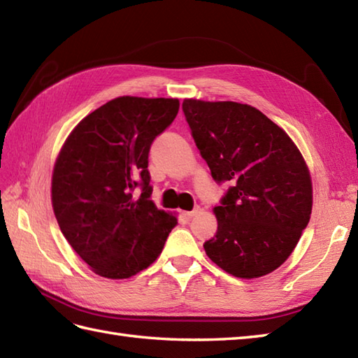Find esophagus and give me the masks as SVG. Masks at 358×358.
Segmentation results:
<instances>
[{"instance_id":"esophagus-1","label":"esophagus","mask_w":358,"mask_h":358,"mask_svg":"<svg viewBox=\"0 0 358 358\" xmlns=\"http://www.w3.org/2000/svg\"><path fill=\"white\" fill-rule=\"evenodd\" d=\"M196 214H199V208H195L194 210H189V212H185L183 214V217L186 218V220H191V218H194Z\"/></svg>"}]
</instances>
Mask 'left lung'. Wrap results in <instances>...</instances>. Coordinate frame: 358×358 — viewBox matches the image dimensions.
Masks as SVG:
<instances>
[{"label": "left lung", "instance_id": "left-lung-1", "mask_svg": "<svg viewBox=\"0 0 358 358\" xmlns=\"http://www.w3.org/2000/svg\"><path fill=\"white\" fill-rule=\"evenodd\" d=\"M200 155L229 189L214 209L218 229L208 257L240 278L275 271L292 254L313 210V185L300 150L258 109L234 101L185 100Z\"/></svg>", "mask_w": 358, "mask_h": 358}]
</instances>
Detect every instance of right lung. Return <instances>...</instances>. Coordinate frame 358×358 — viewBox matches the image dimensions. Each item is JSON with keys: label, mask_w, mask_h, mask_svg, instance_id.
Wrapping results in <instances>:
<instances>
[{"label": "right lung", "mask_w": 358, "mask_h": 358, "mask_svg": "<svg viewBox=\"0 0 358 358\" xmlns=\"http://www.w3.org/2000/svg\"><path fill=\"white\" fill-rule=\"evenodd\" d=\"M178 109L175 98H115L83 118L59 152L53 212L64 238L98 275L118 280L146 269L177 226L150 200L148 164L152 143Z\"/></svg>", "instance_id": "add662e5"}]
</instances>
